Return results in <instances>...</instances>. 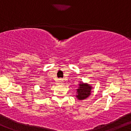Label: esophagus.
Wrapping results in <instances>:
<instances>
[{
	"mask_svg": "<svg viewBox=\"0 0 131 131\" xmlns=\"http://www.w3.org/2000/svg\"><path fill=\"white\" fill-rule=\"evenodd\" d=\"M58 82L60 84H63V80H61V79H60V80H58Z\"/></svg>",
	"mask_w": 131,
	"mask_h": 131,
	"instance_id": "obj_1",
	"label": "esophagus"
}]
</instances>
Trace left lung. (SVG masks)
Masks as SVG:
<instances>
[{
    "label": "left lung",
    "instance_id": "1",
    "mask_svg": "<svg viewBox=\"0 0 131 131\" xmlns=\"http://www.w3.org/2000/svg\"><path fill=\"white\" fill-rule=\"evenodd\" d=\"M92 86L88 83H84L80 82L78 88L77 89V94L76 97L78 100H83L86 99L91 93Z\"/></svg>",
    "mask_w": 131,
    "mask_h": 131
}]
</instances>
